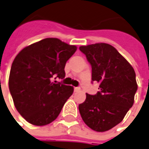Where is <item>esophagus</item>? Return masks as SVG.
<instances>
[{"mask_svg":"<svg viewBox=\"0 0 149 149\" xmlns=\"http://www.w3.org/2000/svg\"><path fill=\"white\" fill-rule=\"evenodd\" d=\"M79 91H80V88H79V87H74L75 92H79Z\"/></svg>","mask_w":149,"mask_h":149,"instance_id":"obj_1","label":"esophagus"}]
</instances>
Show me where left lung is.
Instances as JSON below:
<instances>
[{
  "instance_id": "left-lung-1",
  "label": "left lung",
  "mask_w": 149,
  "mask_h": 149,
  "mask_svg": "<svg viewBox=\"0 0 149 149\" xmlns=\"http://www.w3.org/2000/svg\"><path fill=\"white\" fill-rule=\"evenodd\" d=\"M92 66V80L99 84L96 95L86 93L79 105L84 123L98 132H107L122 121L134 104L137 85L135 72L125 57L112 45L96 43L82 45Z\"/></svg>"
}]
</instances>
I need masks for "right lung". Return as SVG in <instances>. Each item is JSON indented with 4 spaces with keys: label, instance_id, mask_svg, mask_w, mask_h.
<instances>
[{
    "label": "right lung",
    "instance_id": "add662e5",
    "mask_svg": "<svg viewBox=\"0 0 149 149\" xmlns=\"http://www.w3.org/2000/svg\"><path fill=\"white\" fill-rule=\"evenodd\" d=\"M77 49L58 38H47L24 47L16 56L8 85L15 107L29 123L44 126L57 118L73 87L55 84L52 77H65V63Z\"/></svg>",
    "mask_w": 149,
    "mask_h": 149
}]
</instances>
